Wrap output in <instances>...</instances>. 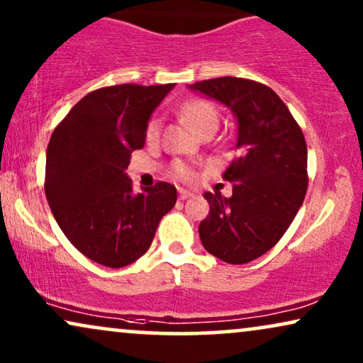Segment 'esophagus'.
I'll return each instance as SVG.
<instances>
[{"instance_id":"34e87169","label":"esophagus","mask_w":363,"mask_h":363,"mask_svg":"<svg viewBox=\"0 0 363 363\" xmlns=\"http://www.w3.org/2000/svg\"><path fill=\"white\" fill-rule=\"evenodd\" d=\"M191 196H194V191L184 189V187H181V189H179V199H181V201H184V199H187V197H191Z\"/></svg>"}]
</instances>
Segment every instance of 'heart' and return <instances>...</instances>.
I'll use <instances>...</instances> for the list:
<instances>
[{
	"instance_id": "1",
	"label": "heart",
	"mask_w": 363,
	"mask_h": 363,
	"mask_svg": "<svg viewBox=\"0 0 363 363\" xmlns=\"http://www.w3.org/2000/svg\"><path fill=\"white\" fill-rule=\"evenodd\" d=\"M181 116L196 128V132H199L201 128L204 127L218 125L219 122L218 110L214 108V105L206 102V100H191V102L184 104L181 107ZM159 130H160L159 118H152L147 125V139L149 140L157 139ZM174 174H176V177L182 179V181H189L192 177V171L182 162L174 164Z\"/></svg>"
}]
</instances>
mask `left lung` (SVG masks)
<instances>
[{
    "mask_svg": "<svg viewBox=\"0 0 363 363\" xmlns=\"http://www.w3.org/2000/svg\"><path fill=\"white\" fill-rule=\"evenodd\" d=\"M187 89L223 104L236 118L238 157L224 172L231 197L204 192L199 224L206 251L231 264L250 263L281 240L303 204L306 142L283 100L263 84L221 77Z\"/></svg>",
    "mask_w": 363,
    "mask_h": 363,
    "instance_id": "obj_1",
    "label": "left lung"
}]
</instances>
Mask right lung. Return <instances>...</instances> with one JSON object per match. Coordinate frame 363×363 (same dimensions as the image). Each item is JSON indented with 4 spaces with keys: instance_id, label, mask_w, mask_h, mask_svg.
<instances>
[{
    "instance_id": "right-lung-1",
    "label": "right lung",
    "mask_w": 363,
    "mask_h": 363,
    "mask_svg": "<svg viewBox=\"0 0 363 363\" xmlns=\"http://www.w3.org/2000/svg\"><path fill=\"white\" fill-rule=\"evenodd\" d=\"M174 86L90 91L52 134L45 174L50 209L68 241L95 263L122 268L139 259L176 204L172 184L134 192L125 172L130 154L144 147L150 116Z\"/></svg>"
}]
</instances>
